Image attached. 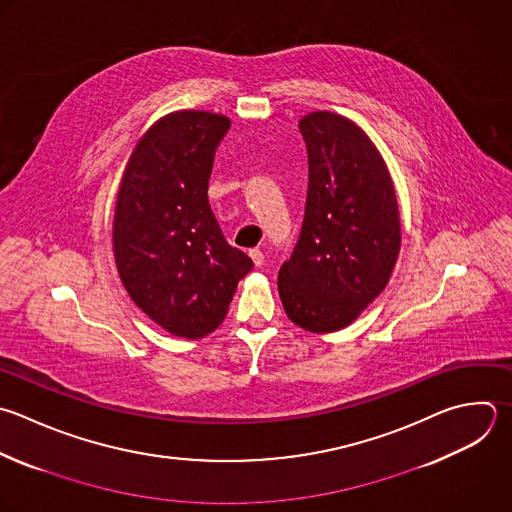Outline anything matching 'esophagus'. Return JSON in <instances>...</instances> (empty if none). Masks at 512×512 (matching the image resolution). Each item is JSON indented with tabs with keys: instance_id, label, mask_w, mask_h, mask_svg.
<instances>
[{
	"instance_id": "esophagus-1",
	"label": "esophagus",
	"mask_w": 512,
	"mask_h": 512,
	"mask_svg": "<svg viewBox=\"0 0 512 512\" xmlns=\"http://www.w3.org/2000/svg\"><path fill=\"white\" fill-rule=\"evenodd\" d=\"M250 258L254 260V264H256V266H262V264H264V252H262L260 248L250 250Z\"/></svg>"
}]
</instances>
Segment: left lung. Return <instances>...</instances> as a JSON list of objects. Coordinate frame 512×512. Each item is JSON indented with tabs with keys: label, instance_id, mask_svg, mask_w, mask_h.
<instances>
[{
	"label": "left lung",
	"instance_id": "left-lung-1",
	"mask_svg": "<svg viewBox=\"0 0 512 512\" xmlns=\"http://www.w3.org/2000/svg\"><path fill=\"white\" fill-rule=\"evenodd\" d=\"M298 128L308 152V192L278 292L294 324L334 332L384 290L400 250L398 204L382 156L356 124L314 112Z\"/></svg>",
	"mask_w": 512,
	"mask_h": 512
}]
</instances>
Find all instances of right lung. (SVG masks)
<instances>
[{
  "label": "right lung",
  "mask_w": 512,
  "mask_h": 512,
  "mask_svg": "<svg viewBox=\"0 0 512 512\" xmlns=\"http://www.w3.org/2000/svg\"><path fill=\"white\" fill-rule=\"evenodd\" d=\"M230 120L210 112L162 118L126 168L114 220V252L130 298L176 336L200 338L226 316L254 268L230 246L208 202L214 156Z\"/></svg>",
  "instance_id": "add662e5"
}]
</instances>
